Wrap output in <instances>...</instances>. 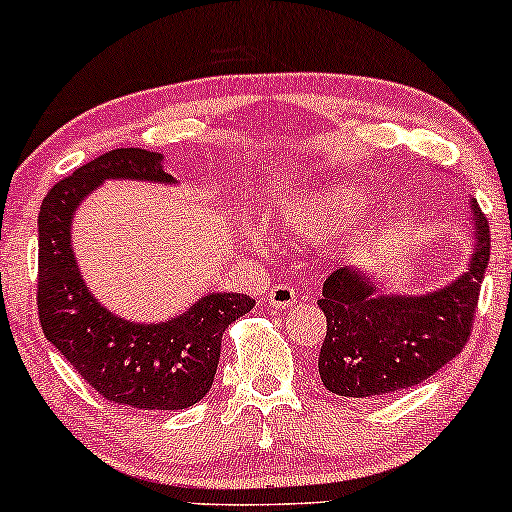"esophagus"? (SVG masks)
Segmentation results:
<instances>
[{"mask_svg": "<svg viewBox=\"0 0 512 512\" xmlns=\"http://www.w3.org/2000/svg\"><path fill=\"white\" fill-rule=\"evenodd\" d=\"M265 301H268L272 308L287 310L296 303V289L289 287V284H275V287L268 291V296H265Z\"/></svg>", "mask_w": 512, "mask_h": 512, "instance_id": "1", "label": "esophagus"}]
</instances>
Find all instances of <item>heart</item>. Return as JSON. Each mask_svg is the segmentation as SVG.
I'll use <instances>...</instances> for the list:
<instances>
[{"label": "heart", "mask_w": 512, "mask_h": 512, "mask_svg": "<svg viewBox=\"0 0 512 512\" xmlns=\"http://www.w3.org/2000/svg\"><path fill=\"white\" fill-rule=\"evenodd\" d=\"M364 207H367V195L362 188L336 185V188L303 192L294 199H287L277 209V223L291 235L315 240L334 225L355 218Z\"/></svg>", "instance_id": "obj_1"}]
</instances>
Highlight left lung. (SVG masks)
Listing matches in <instances>:
<instances>
[{"instance_id": "left-lung-1", "label": "left lung", "mask_w": 512, "mask_h": 512, "mask_svg": "<svg viewBox=\"0 0 512 512\" xmlns=\"http://www.w3.org/2000/svg\"><path fill=\"white\" fill-rule=\"evenodd\" d=\"M473 254L466 272L426 294H386L371 270L345 265L317 301L327 317L320 360L324 388L343 397H383L418 386L468 343L489 263V223L473 199Z\"/></svg>"}]
</instances>
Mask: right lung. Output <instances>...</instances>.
<instances>
[{"mask_svg":"<svg viewBox=\"0 0 512 512\" xmlns=\"http://www.w3.org/2000/svg\"><path fill=\"white\" fill-rule=\"evenodd\" d=\"M162 155L117 148L49 190L39 209L37 310L46 341L108 402L131 409H185L214 383L223 331L254 308V298L211 291L164 322H129L91 294L72 249L79 204L105 181L174 185Z\"/></svg>","mask_w":512,"mask_h":512,"instance_id":"right-lung-1","label":"right lung"}]
</instances>
